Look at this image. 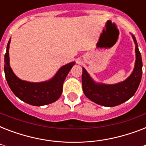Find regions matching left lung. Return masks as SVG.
I'll use <instances>...</instances> for the list:
<instances>
[{"label":"left lung","mask_w":146,"mask_h":146,"mask_svg":"<svg viewBox=\"0 0 146 146\" xmlns=\"http://www.w3.org/2000/svg\"><path fill=\"white\" fill-rule=\"evenodd\" d=\"M132 36L136 44V63L131 75L123 82L113 85L96 83L86 69L82 68V90L85 96L96 104L106 107L117 106L127 102L136 93L142 79L143 61L136 38Z\"/></svg>","instance_id":"1"}]
</instances>
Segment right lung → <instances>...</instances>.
I'll use <instances>...</instances> for the list:
<instances>
[{
    "mask_svg": "<svg viewBox=\"0 0 146 146\" xmlns=\"http://www.w3.org/2000/svg\"><path fill=\"white\" fill-rule=\"evenodd\" d=\"M10 39L4 55V73L7 82L15 96L24 102L34 106L46 105L57 101L61 96L64 80L75 62H71L60 67L54 76L48 81L42 82L23 81L15 75L10 66Z\"/></svg>",
    "mask_w": 146,
    "mask_h": 146,
    "instance_id": "add662e5",
    "label": "right lung"
}]
</instances>
